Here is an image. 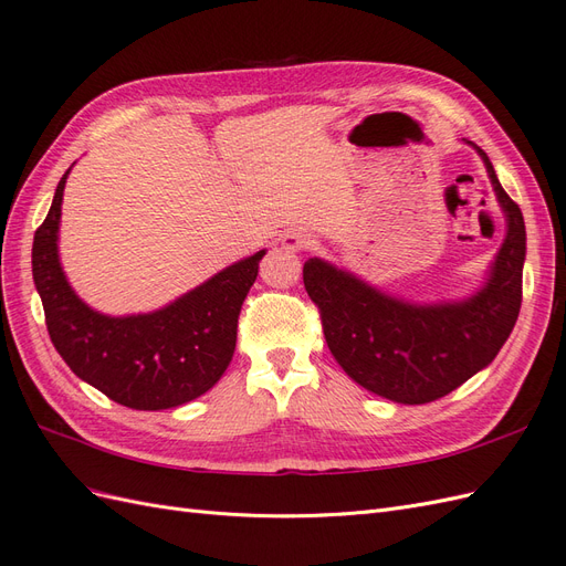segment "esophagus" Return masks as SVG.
I'll return each instance as SVG.
<instances>
[{
  "label": "esophagus",
  "instance_id": "1",
  "mask_svg": "<svg viewBox=\"0 0 566 566\" xmlns=\"http://www.w3.org/2000/svg\"><path fill=\"white\" fill-rule=\"evenodd\" d=\"M281 243H283V248L285 250H293V252H302V250H310L312 248V235L306 233V231H300V229H293V231H287V233H283V238H281Z\"/></svg>",
  "mask_w": 566,
  "mask_h": 566
}]
</instances>
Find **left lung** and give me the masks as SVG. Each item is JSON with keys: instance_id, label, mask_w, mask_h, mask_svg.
Listing matches in <instances>:
<instances>
[{"instance_id": "obj_1", "label": "left lung", "mask_w": 566, "mask_h": 566, "mask_svg": "<svg viewBox=\"0 0 566 566\" xmlns=\"http://www.w3.org/2000/svg\"><path fill=\"white\" fill-rule=\"evenodd\" d=\"M474 148L507 217L505 243L489 283L474 297L455 304H406L316 256L304 262L306 295L318 306L323 335L337 364L354 382L389 401L416 406L447 397L493 361L520 316L524 217L503 191L486 153Z\"/></svg>"}]
</instances>
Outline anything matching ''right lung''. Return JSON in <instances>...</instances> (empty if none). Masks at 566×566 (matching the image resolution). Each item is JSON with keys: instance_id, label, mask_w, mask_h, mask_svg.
<instances>
[{"instance_id": "right-lung-1", "label": "right lung", "mask_w": 566, "mask_h": 566, "mask_svg": "<svg viewBox=\"0 0 566 566\" xmlns=\"http://www.w3.org/2000/svg\"><path fill=\"white\" fill-rule=\"evenodd\" d=\"M67 172L32 243V279L56 352L77 378L127 408L163 410L198 399L231 364L238 316L264 250L219 271L165 310L123 318L104 316L75 295L59 262L56 241Z\"/></svg>"}]
</instances>
